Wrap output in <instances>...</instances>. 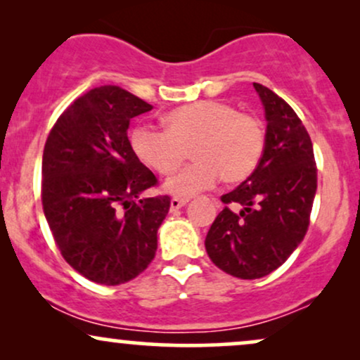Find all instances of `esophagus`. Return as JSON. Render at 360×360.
<instances>
[{
	"label": "esophagus",
	"mask_w": 360,
	"mask_h": 360,
	"mask_svg": "<svg viewBox=\"0 0 360 360\" xmlns=\"http://www.w3.org/2000/svg\"><path fill=\"white\" fill-rule=\"evenodd\" d=\"M188 198H177V196H174L171 200V210H179V208H183L184 205H188Z\"/></svg>",
	"instance_id": "34e87169"
}]
</instances>
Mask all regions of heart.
I'll return each instance as SVG.
<instances>
[{"instance_id":"1","label":"heart","mask_w":360,"mask_h":360,"mask_svg":"<svg viewBox=\"0 0 360 360\" xmlns=\"http://www.w3.org/2000/svg\"><path fill=\"white\" fill-rule=\"evenodd\" d=\"M166 130L139 125L130 135L135 155L160 176H169L183 164L188 148L193 164L166 183L179 196L210 189L221 177L235 184L247 179L266 148V128L257 117L242 113L233 105L203 100L177 106L164 117Z\"/></svg>"}]
</instances>
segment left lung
Instances as JSON below:
<instances>
[{"instance_id":"1","label":"left lung","mask_w":360,"mask_h":360,"mask_svg":"<svg viewBox=\"0 0 360 360\" xmlns=\"http://www.w3.org/2000/svg\"><path fill=\"white\" fill-rule=\"evenodd\" d=\"M266 110V148L255 171L223 194L206 235L210 259L226 274L259 279L286 262L307 235L316 162L307 128L274 91L254 82ZM230 204L241 208L233 212Z\"/></svg>"}]
</instances>
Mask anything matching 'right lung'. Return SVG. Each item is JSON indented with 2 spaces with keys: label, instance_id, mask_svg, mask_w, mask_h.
Returning a JSON list of instances; mask_svg holds the SVG:
<instances>
[{
  "label": "right lung",
  "instance_id": "obj_1",
  "mask_svg": "<svg viewBox=\"0 0 360 360\" xmlns=\"http://www.w3.org/2000/svg\"><path fill=\"white\" fill-rule=\"evenodd\" d=\"M150 110L120 86H100L64 110L45 142V218L65 262L93 283H127L155 255L171 198L139 200L157 177L127 135L130 120Z\"/></svg>",
  "mask_w": 360,
  "mask_h": 360
}]
</instances>
